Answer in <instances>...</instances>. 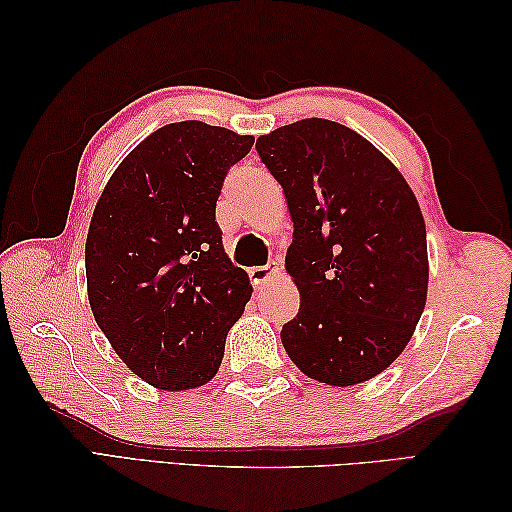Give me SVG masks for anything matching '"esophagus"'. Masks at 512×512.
<instances>
[{"label":"esophagus","instance_id":"1","mask_svg":"<svg viewBox=\"0 0 512 512\" xmlns=\"http://www.w3.org/2000/svg\"><path fill=\"white\" fill-rule=\"evenodd\" d=\"M275 275H279V264H266V266H255L248 270V277H250V284H253L255 290L262 288L266 281L273 279Z\"/></svg>","mask_w":512,"mask_h":512}]
</instances>
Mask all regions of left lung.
Here are the masks:
<instances>
[{"instance_id": "8db88e82", "label": "left lung", "mask_w": 512, "mask_h": 512, "mask_svg": "<svg viewBox=\"0 0 512 512\" xmlns=\"http://www.w3.org/2000/svg\"><path fill=\"white\" fill-rule=\"evenodd\" d=\"M295 224L301 295L281 343L303 374L347 387L405 350L427 301V231L400 171L350 127L306 118L257 140Z\"/></svg>"}]
</instances>
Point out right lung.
Segmentation results:
<instances>
[{"instance_id":"1","label":"right lung","mask_w":512,"mask_h":512,"mask_svg":"<svg viewBox=\"0 0 512 512\" xmlns=\"http://www.w3.org/2000/svg\"><path fill=\"white\" fill-rule=\"evenodd\" d=\"M253 143L200 121L165 125L96 202L85 242L90 306L114 352L149 385L193 389L220 369L253 286L224 253L215 204Z\"/></svg>"}]
</instances>
